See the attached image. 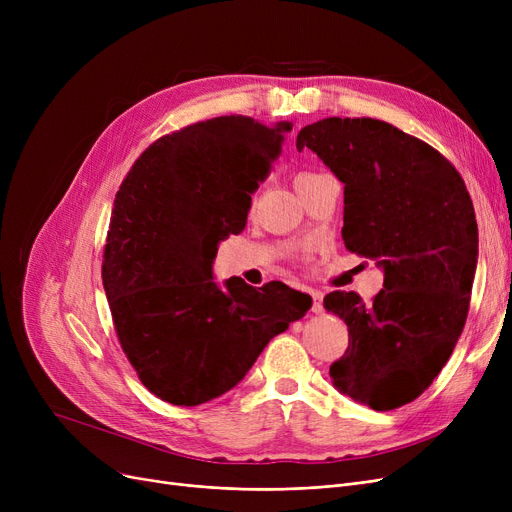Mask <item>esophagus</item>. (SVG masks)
<instances>
[{
  "instance_id": "esophagus-1",
  "label": "esophagus",
  "mask_w": 512,
  "mask_h": 512,
  "mask_svg": "<svg viewBox=\"0 0 512 512\" xmlns=\"http://www.w3.org/2000/svg\"><path fill=\"white\" fill-rule=\"evenodd\" d=\"M309 294H311V311L313 313H321L324 311V303H321V292H317V290H309Z\"/></svg>"
}]
</instances>
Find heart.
<instances>
[{"instance_id": "heart-1", "label": "heart", "mask_w": 512, "mask_h": 512, "mask_svg": "<svg viewBox=\"0 0 512 512\" xmlns=\"http://www.w3.org/2000/svg\"><path fill=\"white\" fill-rule=\"evenodd\" d=\"M309 176H313L311 172H299L297 176H294V182H301V180H305V178H309Z\"/></svg>"}]
</instances>
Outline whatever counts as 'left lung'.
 Here are the masks:
<instances>
[{"label": "left lung", "mask_w": 512, "mask_h": 512, "mask_svg": "<svg viewBox=\"0 0 512 512\" xmlns=\"http://www.w3.org/2000/svg\"><path fill=\"white\" fill-rule=\"evenodd\" d=\"M344 184V247L384 267V288L326 294L348 326L330 365L346 396L392 411L423 394L450 359L471 301L477 222L465 180L432 145L375 118H324L301 128Z\"/></svg>", "instance_id": "left-lung-1"}]
</instances>
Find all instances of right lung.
<instances>
[{"label": "right lung", "mask_w": 512, "mask_h": 512, "mask_svg": "<svg viewBox=\"0 0 512 512\" xmlns=\"http://www.w3.org/2000/svg\"><path fill=\"white\" fill-rule=\"evenodd\" d=\"M288 130L236 114L188 124L151 143L116 193L103 288L126 359L172 405L234 388L311 307L309 294L282 282L230 278L222 290L211 276L218 242L245 228Z\"/></svg>", "instance_id": "add662e5"}]
</instances>
